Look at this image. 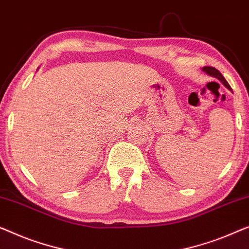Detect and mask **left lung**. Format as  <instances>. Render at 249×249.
<instances>
[{"mask_svg": "<svg viewBox=\"0 0 249 249\" xmlns=\"http://www.w3.org/2000/svg\"><path fill=\"white\" fill-rule=\"evenodd\" d=\"M202 71H205V73H207V74L210 75V76H213V77H215V78H218V80L220 81V82L222 83V84L226 86L227 89H230V91H232L231 88H230V85L228 84V82L226 81V78L222 76V74L217 70V68L211 67V66H204V67L202 68Z\"/></svg>", "mask_w": 249, "mask_h": 249, "instance_id": "left-lung-1", "label": "left lung"}]
</instances>
